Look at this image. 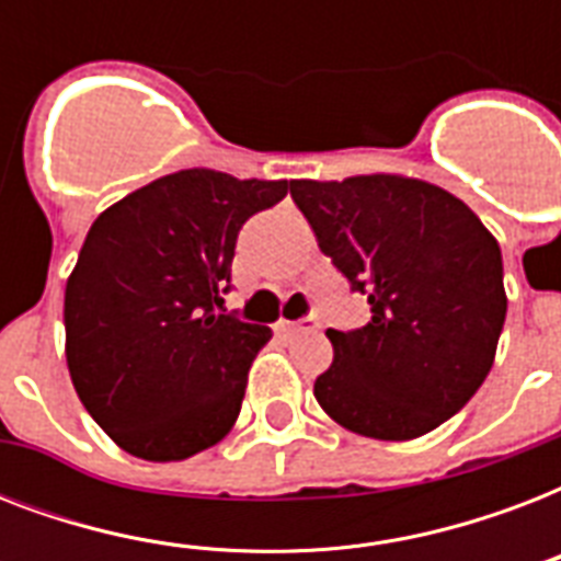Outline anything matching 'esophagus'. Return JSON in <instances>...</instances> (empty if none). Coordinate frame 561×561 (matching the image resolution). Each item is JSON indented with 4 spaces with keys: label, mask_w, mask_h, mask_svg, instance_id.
<instances>
[{
    "label": "esophagus",
    "mask_w": 561,
    "mask_h": 561,
    "mask_svg": "<svg viewBox=\"0 0 561 561\" xmlns=\"http://www.w3.org/2000/svg\"><path fill=\"white\" fill-rule=\"evenodd\" d=\"M317 329H320V323H317V320H311V317H308V320H299V323H282L279 325V332L285 334V337H299V334H311V332H317Z\"/></svg>",
    "instance_id": "34e87169"
}]
</instances>
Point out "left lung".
<instances>
[{
  "label": "left lung",
  "instance_id": "obj_1",
  "mask_svg": "<svg viewBox=\"0 0 561 561\" xmlns=\"http://www.w3.org/2000/svg\"><path fill=\"white\" fill-rule=\"evenodd\" d=\"M369 320L334 332L320 408L352 434L404 443L451 419L486 381L506 317L495 236L451 192L401 174L290 180Z\"/></svg>",
  "mask_w": 561,
  "mask_h": 561
}]
</instances>
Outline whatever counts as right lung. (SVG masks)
<instances>
[{"instance_id":"right-lung-1","label":"right lung","mask_w":561,"mask_h":561,"mask_svg":"<svg viewBox=\"0 0 561 561\" xmlns=\"http://www.w3.org/2000/svg\"><path fill=\"white\" fill-rule=\"evenodd\" d=\"M288 180L186 169L95 218L66 279V364L104 434L139 460L174 462L232 431L267 325L215 314L238 229Z\"/></svg>"}]
</instances>
